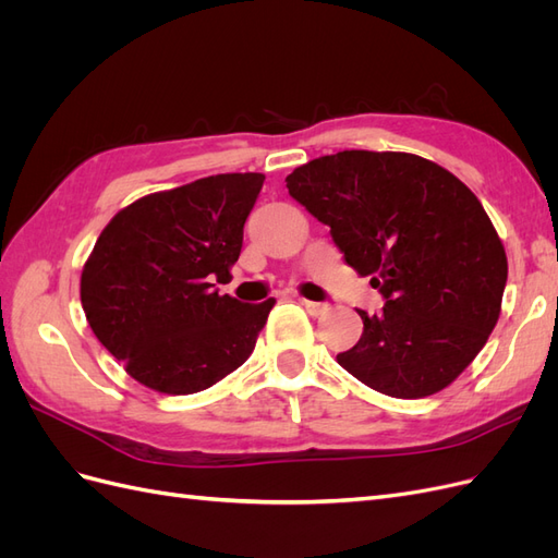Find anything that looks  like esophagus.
I'll return each instance as SVG.
<instances>
[{
    "instance_id": "34e87169",
    "label": "esophagus",
    "mask_w": 558,
    "mask_h": 558,
    "mask_svg": "<svg viewBox=\"0 0 558 558\" xmlns=\"http://www.w3.org/2000/svg\"><path fill=\"white\" fill-rule=\"evenodd\" d=\"M300 305L305 307L310 314H324V312H328V305H326V302H312V300L300 298Z\"/></svg>"
}]
</instances>
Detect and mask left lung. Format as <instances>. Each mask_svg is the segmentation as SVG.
Instances as JSON below:
<instances>
[{"mask_svg": "<svg viewBox=\"0 0 558 558\" xmlns=\"http://www.w3.org/2000/svg\"><path fill=\"white\" fill-rule=\"evenodd\" d=\"M286 189L384 298L379 314L359 312L361 340L337 363L391 398L442 391L496 328L508 281V256L475 193L445 167L396 150L316 158Z\"/></svg>", "mask_w": 558, "mask_h": 558, "instance_id": "8db88e82", "label": "left lung"}]
</instances>
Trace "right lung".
<instances>
[{"instance_id": "add662e5", "label": "right lung", "mask_w": 558, "mask_h": 558, "mask_svg": "<svg viewBox=\"0 0 558 558\" xmlns=\"http://www.w3.org/2000/svg\"><path fill=\"white\" fill-rule=\"evenodd\" d=\"M263 174H216L118 211L81 275V305L132 379L170 396L221 381L256 347L275 300L218 295Z\"/></svg>"}]
</instances>
